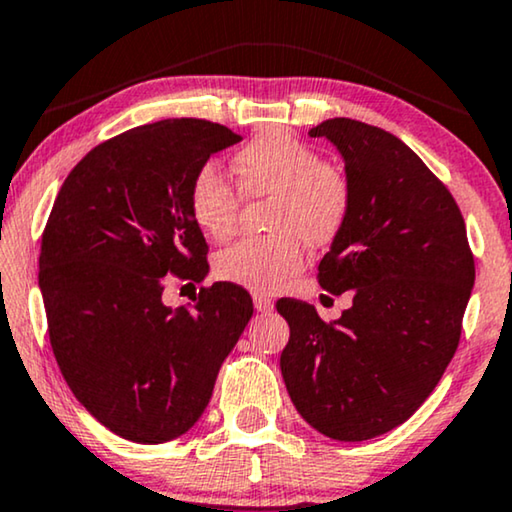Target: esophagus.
I'll use <instances>...</instances> for the list:
<instances>
[{
	"instance_id": "34e87169",
	"label": "esophagus",
	"mask_w": 512,
	"mask_h": 512,
	"mask_svg": "<svg viewBox=\"0 0 512 512\" xmlns=\"http://www.w3.org/2000/svg\"><path fill=\"white\" fill-rule=\"evenodd\" d=\"M252 304H255V309L262 311V313H267V311L274 309V302H271L267 295H255V297H252Z\"/></svg>"
}]
</instances>
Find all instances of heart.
Masks as SVG:
<instances>
[{
	"instance_id": "b5f03b06",
	"label": "heart",
	"mask_w": 512,
	"mask_h": 512,
	"mask_svg": "<svg viewBox=\"0 0 512 512\" xmlns=\"http://www.w3.org/2000/svg\"><path fill=\"white\" fill-rule=\"evenodd\" d=\"M238 187L215 163L189 180L187 203L203 234L222 241L234 234L243 196H271V236L243 238L215 260L217 278L255 292H274L304 267V241L325 248L351 215V180L335 163L285 131H264L231 159Z\"/></svg>"
}]
</instances>
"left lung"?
Returning a JSON list of instances; mask_svg holds the SVG:
<instances>
[{"label":"left lung","mask_w":512,"mask_h":512,"mask_svg":"<svg viewBox=\"0 0 512 512\" xmlns=\"http://www.w3.org/2000/svg\"><path fill=\"white\" fill-rule=\"evenodd\" d=\"M344 159L353 203L318 264L351 309L325 323L311 304L283 297L290 325L281 372L306 424L360 442L405 424L454 358L475 283L466 222L449 189L384 128L327 119L309 131Z\"/></svg>","instance_id":"1"}]
</instances>
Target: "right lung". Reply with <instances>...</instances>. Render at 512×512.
<instances>
[{"instance_id":"1","label":"right lung","mask_w":512,"mask_h":512,"mask_svg":"<svg viewBox=\"0 0 512 512\" xmlns=\"http://www.w3.org/2000/svg\"><path fill=\"white\" fill-rule=\"evenodd\" d=\"M238 140L206 119L131 128L72 168L46 222L39 288L53 356L74 398L131 442L159 445L199 421L252 318L234 283L201 288L189 309L161 302L166 274H208L189 180Z\"/></svg>"}]
</instances>
